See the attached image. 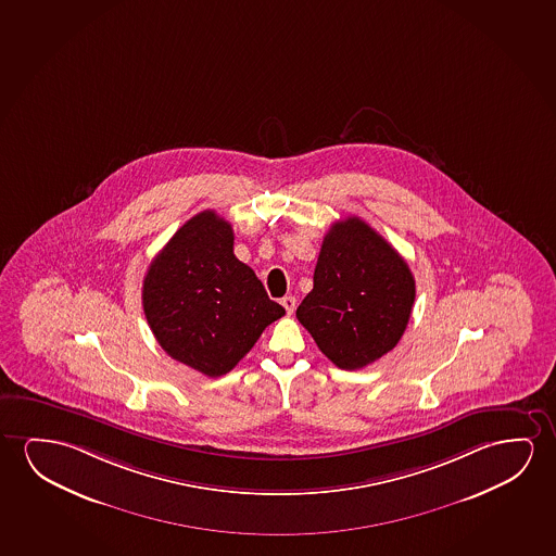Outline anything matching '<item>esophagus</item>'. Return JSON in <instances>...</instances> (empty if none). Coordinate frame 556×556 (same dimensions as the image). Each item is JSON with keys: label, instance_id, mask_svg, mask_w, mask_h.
I'll list each match as a JSON object with an SVG mask.
<instances>
[{"label": "esophagus", "instance_id": "esophagus-1", "mask_svg": "<svg viewBox=\"0 0 556 556\" xmlns=\"http://www.w3.org/2000/svg\"><path fill=\"white\" fill-rule=\"evenodd\" d=\"M281 304L282 307L287 309V314H294V309H296V299H294V296H285V299L281 300Z\"/></svg>", "mask_w": 556, "mask_h": 556}]
</instances>
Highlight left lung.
Instances as JSON below:
<instances>
[{"label":"left lung","mask_w":556,"mask_h":556,"mask_svg":"<svg viewBox=\"0 0 556 556\" xmlns=\"http://www.w3.org/2000/svg\"><path fill=\"white\" fill-rule=\"evenodd\" d=\"M415 279L407 262L359 217L332 224L314 289L296 317L340 369H362L394 350L409 323Z\"/></svg>","instance_id":"1"}]
</instances>
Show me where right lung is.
Here are the masks:
<instances>
[{
    "mask_svg": "<svg viewBox=\"0 0 556 556\" xmlns=\"http://www.w3.org/2000/svg\"><path fill=\"white\" fill-rule=\"evenodd\" d=\"M233 229L204 210L177 229L143 279V312L162 350L206 377L233 369L285 315L233 254Z\"/></svg>",
    "mask_w": 556,
    "mask_h": 556,
    "instance_id": "add662e5",
    "label": "right lung"
}]
</instances>
